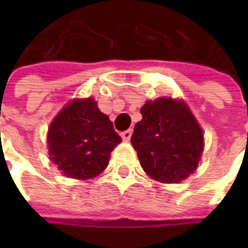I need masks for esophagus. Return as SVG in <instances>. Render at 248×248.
Masks as SVG:
<instances>
[{
  "mask_svg": "<svg viewBox=\"0 0 248 248\" xmlns=\"http://www.w3.org/2000/svg\"><path fill=\"white\" fill-rule=\"evenodd\" d=\"M131 135H132V129H127V131H123L121 132V138L124 139V140H129Z\"/></svg>",
  "mask_w": 248,
  "mask_h": 248,
  "instance_id": "obj_1",
  "label": "esophagus"
}]
</instances>
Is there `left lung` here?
<instances>
[{"label": "left lung", "instance_id": "1", "mask_svg": "<svg viewBox=\"0 0 248 248\" xmlns=\"http://www.w3.org/2000/svg\"><path fill=\"white\" fill-rule=\"evenodd\" d=\"M140 114L131 143L145 172L164 184L187 178L199 166L204 145L190 110L179 100L160 98L146 102Z\"/></svg>", "mask_w": 248, "mask_h": 248}]
</instances>
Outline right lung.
<instances>
[{
    "label": "right lung",
    "instance_id": "right-lung-1",
    "mask_svg": "<svg viewBox=\"0 0 248 248\" xmlns=\"http://www.w3.org/2000/svg\"><path fill=\"white\" fill-rule=\"evenodd\" d=\"M121 142L113 123L93 99H76L53 120L48 131L51 160L63 174L88 179L109 164L110 152Z\"/></svg>",
    "mask_w": 248,
    "mask_h": 248
}]
</instances>
